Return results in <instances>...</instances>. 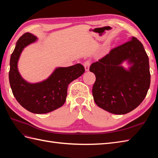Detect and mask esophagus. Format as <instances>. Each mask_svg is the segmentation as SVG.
I'll return each instance as SVG.
<instances>
[{
  "label": "esophagus",
  "instance_id": "34e87169",
  "mask_svg": "<svg viewBox=\"0 0 158 158\" xmlns=\"http://www.w3.org/2000/svg\"><path fill=\"white\" fill-rule=\"evenodd\" d=\"M83 65H84L85 69L86 71H88L89 69V66H90V62L89 61V60H87V61H85L84 62V64H83Z\"/></svg>",
  "mask_w": 158,
  "mask_h": 158
}]
</instances>
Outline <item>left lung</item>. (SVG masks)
<instances>
[{
  "label": "left lung",
  "instance_id": "1",
  "mask_svg": "<svg viewBox=\"0 0 158 158\" xmlns=\"http://www.w3.org/2000/svg\"><path fill=\"white\" fill-rule=\"evenodd\" d=\"M113 49L109 54L94 62L90 72L96 81L92 94L100 108L116 115H123L136 109L150 86L149 58L143 44L136 38ZM129 65L124 68L122 64Z\"/></svg>",
  "mask_w": 158,
  "mask_h": 158
}]
</instances>
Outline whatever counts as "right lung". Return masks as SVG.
<instances>
[{
    "instance_id": "obj_1",
    "label": "right lung",
    "mask_w": 158,
    "mask_h": 158,
    "mask_svg": "<svg viewBox=\"0 0 158 158\" xmlns=\"http://www.w3.org/2000/svg\"><path fill=\"white\" fill-rule=\"evenodd\" d=\"M37 39L36 36L29 32L23 34L18 39L10 58L9 79L17 101L30 112L43 114L53 111L64 104L69 84L81 76L85 69L81 64L58 67L43 81L35 83L26 81L19 73L18 61L23 49Z\"/></svg>"
}]
</instances>
